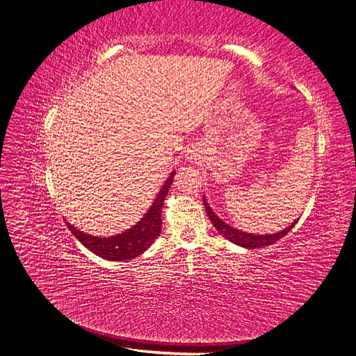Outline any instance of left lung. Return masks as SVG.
<instances>
[{"mask_svg": "<svg viewBox=\"0 0 356 356\" xmlns=\"http://www.w3.org/2000/svg\"><path fill=\"white\" fill-rule=\"evenodd\" d=\"M203 204H204V209H207V213H208L211 222L213 224V227L217 229V232L220 234H222V238L233 242L234 245H239L242 248H246V250H257V248H263V246H267V245H272V243L277 242L279 239H282L284 236L297 224V221L291 222V225H288V227H285L284 230L272 233V234L246 233V232H242V230H238V229L232 227V225L227 224V222H224L218 217V215L212 211V208L209 207V203L207 200V196H204V195H203Z\"/></svg>", "mask_w": 356, "mask_h": 356, "instance_id": "8db88e82", "label": "left lung"}]
</instances>
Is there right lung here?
<instances>
[{
	"mask_svg": "<svg viewBox=\"0 0 356 356\" xmlns=\"http://www.w3.org/2000/svg\"><path fill=\"white\" fill-rule=\"evenodd\" d=\"M175 170L170 172L169 178L161 186L157 193V197L152 203V207L144 213V217L139 220L134 227L127 229L126 232L118 233L108 238H101V236H92L84 232L77 230L70 222H67L71 233L81 242L89 251L105 258L108 261H126L145 252L153 242L160 236L161 232V209H163L165 197L174 181ZM67 221V220H65Z\"/></svg>",
	"mask_w": 356,
	"mask_h": 356,
	"instance_id": "add662e5",
	"label": "right lung"
}]
</instances>
